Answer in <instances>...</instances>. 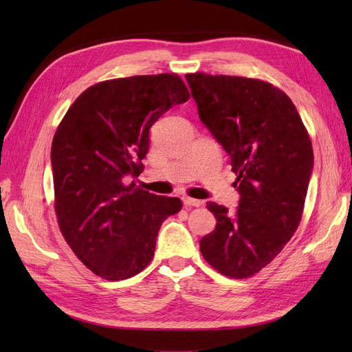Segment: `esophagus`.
I'll return each mask as SVG.
<instances>
[{
  "label": "esophagus",
  "mask_w": 352,
  "mask_h": 352,
  "mask_svg": "<svg viewBox=\"0 0 352 352\" xmlns=\"http://www.w3.org/2000/svg\"><path fill=\"white\" fill-rule=\"evenodd\" d=\"M183 204L186 207H199V206H203V201H201V199H193V198H189V197H184L183 198Z\"/></svg>",
  "instance_id": "esophagus-1"
}]
</instances>
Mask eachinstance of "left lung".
Segmentation results:
<instances>
[{"label":"left lung","instance_id":"1","mask_svg":"<svg viewBox=\"0 0 352 352\" xmlns=\"http://www.w3.org/2000/svg\"><path fill=\"white\" fill-rule=\"evenodd\" d=\"M198 116L230 157L239 206L207 203L216 218L199 250L214 269L246 278L278 256L301 221L313 148L294 102L261 80L188 74Z\"/></svg>","mask_w":352,"mask_h":352}]
</instances>
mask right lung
Instances as JSON below:
<instances>
[{"label": "right lung", "instance_id": "obj_1", "mask_svg": "<svg viewBox=\"0 0 352 352\" xmlns=\"http://www.w3.org/2000/svg\"><path fill=\"white\" fill-rule=\"evenodd\" d=\"M189 100L174 74L94 85L69 107L52 139L56 213L66 242L102 278L125 280L154 257L164 219L182 201L130 183L149 149V129Z\"/></svg>", "mask_w": 352, "mask_h": 352}]
</instances>
